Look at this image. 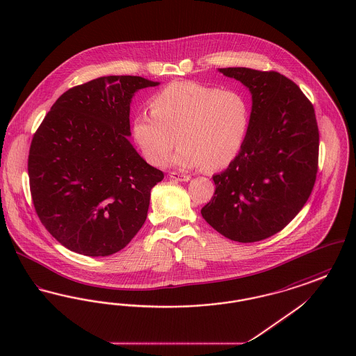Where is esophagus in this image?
<instances>
[{
    "label": "esophagus",
    "instance_id": "1",
    "mask_svg": "<svg viewBox=\"0 0 356 356\" xmlns=\"http://www.w3.org/2000/svg\"><path fill=\"white\" fill-rule=\"evenodd\" d=\"M170 179H175V180H179V181H188V180H191V176L179 173V172H170Z\"/></svg>",
    "mask_w": 356,
    "mask_h": 356
}]
</instances>
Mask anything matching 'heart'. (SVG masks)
<instances>
[{
    "mask_svg": "<svg viewBox=\"0 0 356 356\" xmlns=\"http://www.w3.org/2000/svg\"><path fill=\"white\" fill-rule=\"evenodd\" d=\"M250 128L251 105L240 90L173 81L153 95L151 113L136 115L132 137L152 165H164L179 141L176 165L215 170L236 159Z\"/></svg>",
    "mask_w": 356,
    "mask_h": 356,
    "instance_id": "heart-1",
    "label": "heart"
}]
</instances>
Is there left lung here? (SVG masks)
<instances>
[{"instance_id":"left-lung-1","label":"left lung","mask_w":356,"mask_h":356,"mask_svg":"<svg viewBox=\"0 0 356 356\" xmlns=\"http://www.w3.org/2000/svg\"><path fill=\"white\" fill-rule=\"evenodd\" d=\"M219 70L251 90V128L236 159L213 176L202 215L222 236L254 243L280 232L307 203L319 164L318 121L312 102L279 72Z\"/></svg>"}]
</instances>
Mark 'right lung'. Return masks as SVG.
<instances>
[{
	"mask_svg": "<svg viewBox=\"0 0 356 356\" xmlns=\"http://www.w3.org/2000/svg\"><path fill=\"white\" fill-rule=\"evenodd\" d=\"M156 85L106 76L73 86L37 128L28 157L32 202L42 225L70 251L116 254L145 222L151 189L164 173L127 136L134 93Z\"/></svg>",
	"mask_w": 356,
	"mask_h": 356,
	"instance_id": "right-lung-1",
	"label": "right lung"
}]
</instances>
